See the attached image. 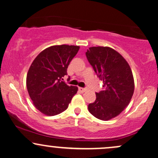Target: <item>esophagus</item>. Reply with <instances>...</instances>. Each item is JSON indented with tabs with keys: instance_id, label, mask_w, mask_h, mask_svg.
Returning <instances> with one entry per match:
<instances>
[{
	"instance_id": "34e87169",
	"label": "esophagus",
	"mask_w": 158,
	"mask_h": 158,
	"mask_svg": "<svg viewBox=\"0 0 158 158\" xmlns=\"http://www.w3.org/2000/svg\"><path fill=\"white\" fill-rule=\"evenodd\" d=\"M79 90L80 92H81V93H84V92H85L87 90L86 88H79Z\"/></svg>"
}]
</instances>
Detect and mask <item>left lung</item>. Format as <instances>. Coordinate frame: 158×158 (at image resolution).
Returning a JSON list of instances; mask_svg holds the SVG:
<instances>
[{
	"instance_id": "left-lung-1",
	"label": "left lung",
	"mask_w": 158,
	"mask_h": 158,
	"mask_svg": "<svg viewBox=\"0 0 158 158\" xmlns=\"http://www.w3.org/2000/svg\"><path fill=\"white\" fill-rule=\"evenodd\" d=\"M85 54L103 81L102 90L96 93L95 102L88 105V110L97 119L109 120L128 106L133 96L135 81L131 68L118 52L108 47H91Z\"/></svg>"
}]
</instances>
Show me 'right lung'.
<instances>
[{"label": "right lung", "mask_w": 158, "mask_h": 158, "mask_svg": "<svg viewBox=\"0 0 158 158\" xmlns=\"http://www.w3.org/2000/svg\"><path fill=\"white\" fill-rule=\"evenodd\" d=\"M79 50V46L73 45L51 46L40 52L30 65L27 90L35 108L45 115L64 111L77 93V86H69L62 80Z\"/></svg>", "instance_id": "1"}]
</instances>
